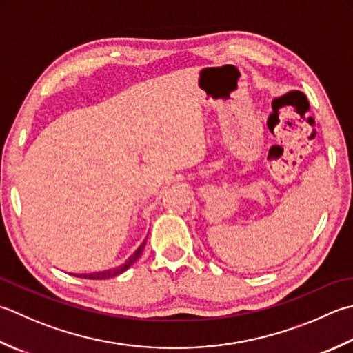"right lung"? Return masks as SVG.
<instances>
[{"label": "right lung", "instance_id": "1", "mask_svg": "<svg viewBox=\"0 0 353 353\" xmlns=\"http://www.w3.org/2000/svg\"><path fill=\"white\" fill-rule=\"evenodd\" d=\"M143 246H145V241L143 243L137 248V251L131 255V257L119 268H114V269H108V271H101V272H93V274H73L74 277H81V279H90V280H105V279H112L114 275H119L123 271H127V269L134 263V261L141 257V254L143 251Z\"/></svg>", "mask_w": 353, "mask_h": 353}]
</instances>
